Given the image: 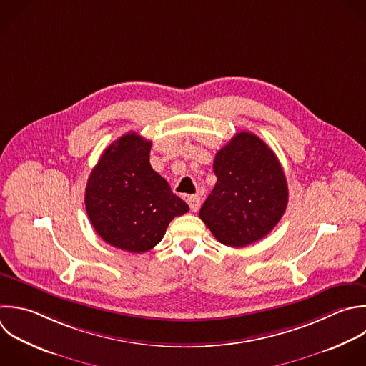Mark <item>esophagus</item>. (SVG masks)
I'll use <instances>...</instances> for the list:
<instances>
[{"mask_svg": "<svg viewBox=\"0 0 366 366\" xmlns=\"http://www.w3.org/2000/svg\"><path fill=\"white\" fill-rule=\"evenodd\" d=\"M187 203H189L192 212H197L199 207H200V197L199 196H189Z\"/></svg>", "mask_w": 366, "mask_h": 366, "instance_id": "1", "label": "esophagus"}]
</instances>
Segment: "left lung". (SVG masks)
<instances>
[{"mask_svg":"<svg viewBox=\"0 0 366 366\" xmlns=\"http://www.w3.org/2000/svg\"><path fill=\"white\" fill-rule=\"evenodd\" d=\"M217 182L200 209L213 236L230 247L263 239L287 206V183L273 150L256 134L237 133L214 157Z\"/></svg>","mask_w":366,"mask_h":366,"instance_id":"1","label":"left lung"}]
</instances>
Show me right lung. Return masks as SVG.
<instances>
[{
    "mask_svg": "<svg viewBox=\"0 0 366 366\" xmlns=\"http://www.w3.org/2000/svg\"><path fill=\"white\" fill-rule=\"evenodd\" d=\"M152 142L133 132L112 143L92 170L86 210L99 236L132 253L153 249L169 223L189 212L149 162Z\"/></svg>",
    "mask_w": 366,
    "mask_h": 366,
    "instance_id": "right-lung-1",
    "label": "right lung"
}]
</instances>
